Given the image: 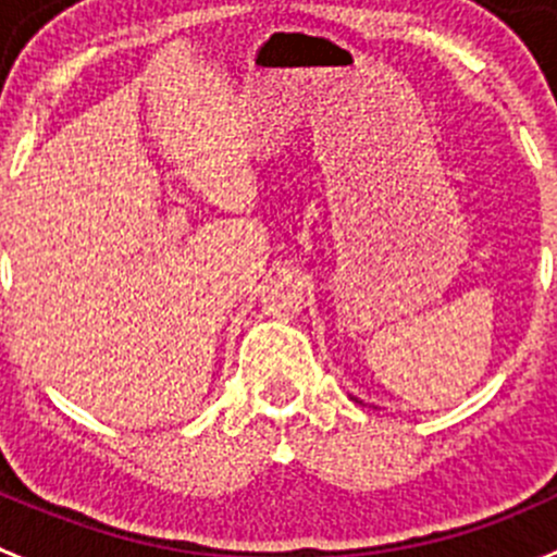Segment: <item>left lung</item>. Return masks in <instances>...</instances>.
Wrapping results in <instances>:
<instances>
[{"instance_id": "obj_1", "label": "left lung", "mask_w": 557, "mask_h": 557, "mask_svg": "<svg viewBox=\"0 0 557 557\" xmlns=\"http://www.w3.org/2000/svg\"><path fill=\"white\" fill-rule=\"evenodd\" d=\"M359 403H361V399H359Z\"/></svg>"}]
</instances>
